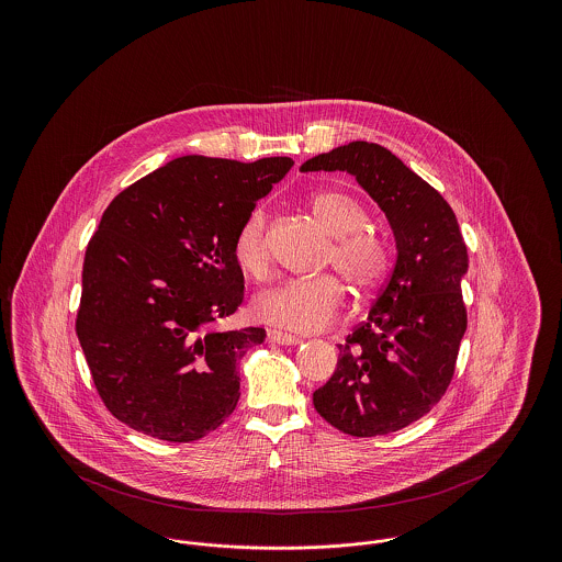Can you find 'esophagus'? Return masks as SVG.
<instances>
[{
	"label": "esophagus",
	"instance_id": "1",
	"mask_svg": "<svg viewBox=\"0 0 562 562\" xmlns=\"http://www.w3.org/2000/svg\"><path fill=\"white\" fill-rule=\"evenodd\" d=\"M268 339L271 344H278V346H299V344H301V339H299V337H294L291 333L276 330V328L268 330Z\"/></svg>",
	"mask_w": 562,
	"mask_h": 562
}]
</instances>
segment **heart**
Segmentation results:
<instances>
[{
    "label": "heart",
    "instance_id": "1",
    "mask_svg": "<svg viewBox=\"0 0 562 562\" xmlns=\"http://www.w3.org/2000/svg\"><path fill=\"white\" fill-rule=\"evenodd\" d=\"M307 209L333 238L324 255V268L337 269L358 294H371L390 271V246L367 232L364 206L341 189H318ZM234 257L244 273L266 278L269 269L268 214L255 209L244 216L234 238ZM346 289L339 278L324 273L312 280L286 282L259 294L252 312L266 324L294 333H318L341 316Z\"/></svg>",
    "mask_w": 562,
    "mask_h": 562
}]
</instances>
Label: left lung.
I'll list each match as a JSON object with an SVG mask.
<instances>
[{
    "instance_id": "obj_1",
    "label": "left lung",
    "mask_w": 562,
    "mask_h": 562,
    "mask_svg": "<svg viewBox=\"0 0 562 562\" xmlns=\"http://www.w3.org/2000/svg\"><path fill=\"white\" fill-rule=\"evenodd\" d=\"M346 170L385 213L396 266L369 318L339 344L333 376L314 392L322 417L356 438L422 419L451 385L468 326L461 278L468 248L449 202L376 143L353 140L301 166Z\"/></svg>"
}]
</instances>
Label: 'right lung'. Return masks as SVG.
<instances>
[{
  "mask_svg": "<svg viewBox=\"0 0 562 562\" xmlns=\"http://www.w3.org/2000/svg\"><path fill=\"white\" fill-rule=\"evenodd\" d=\"M291 166L183 156L111 200L86 248L76 333L101 401L128 428L191 442L234 413L238 362L266 330L211 324L244 299V216Z\"/></svg>",
  "mask_w": 562,
  "mask_h": 562,
  "instance_id": "obj_1",
  "label": "right lung"
}]
</instances>
